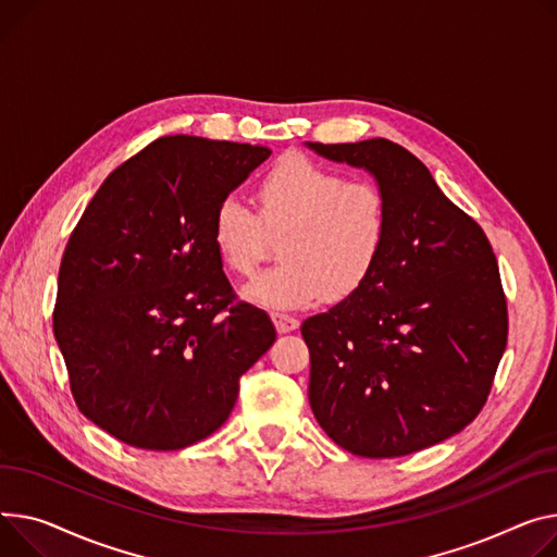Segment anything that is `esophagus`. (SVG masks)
<instances>
[{
	"mask_svg": "<svg viewBox=\"0 0 557 557\" xmlns=\"http://www.w3.org/2000/svg\"><path fill=\"white\" fill-rule=\"evenodd\" d=\"M273 322H275V329H277L280 333H288V331L300 326V320H298V318H293V315L282 313V311H275V313H273Z\"/></svg>",
	"mask_w": 557,
	"mask_h": 557,
	"instance_id": "esophagus-1",
	"label": "esophagus"
}]
</instances>
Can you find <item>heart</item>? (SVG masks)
I'll return each mask as SVG.
<instances>
[{
	"label": "heart",
	"mask_w": 557,
	"mask_h": 557,
	"mask_svg": "<svg viewBox=\"0 0 557 557\" xmlns=\"http://www.w3.org/2000/svg\"><path fill=\"white\" fill-rule=\"evenodd\" d=\"M259 216L235 195L212 214V244L237 275H252L282 235L284 262L252 280L244 295L271 309H300L347 298L376 271L392 210L381 185L349 181L307 157H284L257 185Z\"/></svg>",
	"instance_id": "1"
}]
</instances>
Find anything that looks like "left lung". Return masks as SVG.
<instances>
[{
    "label": "left lung",
    "mask_w": 557,
    "mask_h": 557,
    "mask_svg": "<svg viewBox=\"0 0 557 557\" xmlns=\"http://www.w3.org/2000/svg\"><path fill=\"white\" fill-rule=\"evenodd\" d=\"M309 147L372 172L392 210L372 277L302 322L311 410L351 455L419 453L463 430L488 400L508 341L497 257L484 228L398 143Z\"/></svg>",
    "instance_id": "1"
}]
</instances>
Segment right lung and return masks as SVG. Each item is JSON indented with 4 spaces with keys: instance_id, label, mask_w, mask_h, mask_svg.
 <instances>
[{
    "instance_id": "right-lung-1",
    "label": "right lung",
    "mask_w": 557,
    "mask_h": 557,
    "mask_svg": "<svg viewBox=\"0 0 557 557\" xmlns=\"http://www.w3.org/2000/svg\"><path fill=\"white\" fill-rule=\"evenodd\" d=\"M269 147L163 136L111 172L73 228L53 333L78 410L127 446L181 450L231 417L275 343L212 244L216 203Z\"/></svg>"
}]
</instances>
